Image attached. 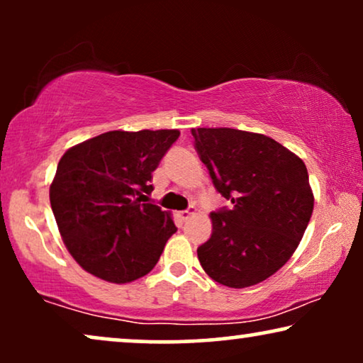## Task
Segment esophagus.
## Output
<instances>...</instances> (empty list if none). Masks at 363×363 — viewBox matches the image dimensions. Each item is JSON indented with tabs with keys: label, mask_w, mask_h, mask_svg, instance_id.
<instances>
[{
	"label": "esophagus",
	"mask_w": 363,
	"mask_h": 363,
	"mask_svg": "<svg viewBox=\"0 0 363 363\" xmlns=\"http://www.w3.org/2000/svg\"><path fill=\"white\" fill-rule=\"evenodd\" d=\"M193 213H196V208H195V206H190V208H188V210L180 211V218H182L183 221H186L188 218H190V216L193 215Z\"/></svg>",
	"instance_id": "1"
}]
</instances>
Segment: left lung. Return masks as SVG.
<instances>
[{
    "label": "left lung",
    "mask_w": 363,
    "mask_h": 363,
    "mask_svg": "<svg viewBox=\"0 0 363 363\" xmlns=\"http://www.w3.org/2000/svg\"><path fill=\"white\" fill-rule=\"evenodd\" d=\"M195 150L216 191L233 203L211 213L198 247L208 276L223 286H255L289 261L314 210L304 162L261 135L236 128H191Z\"/></svg>",
    "instance_id": "1"
}]
</instances>
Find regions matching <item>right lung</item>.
<instances>
[{
    "label": "right lung",
    "mask_w": 363,
    "mask_h": 363,
    "mask_svg": "<svg viewBox=\"0 0 363 363\" xmlns=\"http://www.w3.org/2000/svg\"><path fill=\"white\" fill-rule=\"evenodd\" d=\"M178 130H112L69 148L49 200L74 259L104 281L123 284L150 272L177 231L170 213L143 203L152 172Z\"/></svg>",
    "instance_id": "right-lung-1"
}]
</instances>
